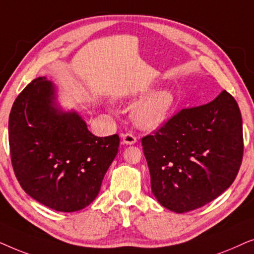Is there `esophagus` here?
I'll return each mask as SVG.
<instances>
[{
    "label": "esophagus",
    "instance_id": "obj_1",
    "mask_svg": "<svg viewBox=\"0 0 254 254\" xmlns=\"http://www.w3.org/2000/svg\"><path fill=\"white\" fill-rule=\"evenodd\" d=\"M123 143L124 144H127V145H130V144H134V143H136V137L134 136L133 134H130V133H126V134H124L123 136Z\"/></svg>",
    "mask_w": 254,
    "mask_h": 254
}]
</instances>
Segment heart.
Masks as SVG:
<instances>
[{
	"mask_svg": "<svg viewBox=\"0 0 254 254\" xmlns=\"http://www.w3.org/2000/svg\"><path fill=\"white\" fill-rule=\"evenodd\" d=\"M145 96L131 110V119L138 128L154 130L164 125L177 106V97L172 89H161L151 92V89L131 95L134 98Z\"/></svg>",
	"mask_w": 254,
	"mask_h": 254,
	"instance_id": "heart-1",
	"label": "heart"
}]
</instances>
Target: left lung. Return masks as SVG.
Returning <instances> with one entry per match:
<instances>
[{
	"label": "left lung",
	"mask_w": 254,
	"mask_h": 254,
	"mask_svg": "<svg viewBox=\"0 0 254 254\" xmlns=\"http://www.w3.org/2000/svg\"><path fill=\"white\" fill-rule=\"evenodd\" d=\"M142 147L158 202L179 214L197 209L228 190L241 168L238 104L224 90L206 105L180 111L142 138Z\"/></svg>",
	"instance_id": "8db88e82"
}]
</instances>
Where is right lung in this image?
<instances>
[{"instance_id":"obj_1","label":"right lung","mask_w":254,"mask_h":254,"mask_svg":"<svg viewBox=\"0 0 254 254\" xmlns=\"http://www.w3.org/2000/svg\"><path fill=\"white\" fill-rule=\"evenodd\" d=\"M117 134L98 137L74 110L58 103L46 77L33 79L9 116L13 171L31 197L57 211L81 210L98 195L119 148Z\"/></svg>"}]
</instances>
